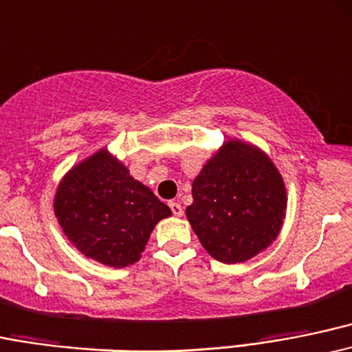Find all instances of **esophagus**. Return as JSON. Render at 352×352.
<instances>
[{
	"instance_id": "esophagus-1",
	"label": "esophagus",
	"mask_w": 352,
	"mask_h": 352,
	"mask_svg": "<svg viewBox=\"0 0 352 352\" xmlns=\"http://www.w3.org/2000/svg\"><path fill=\"white\" fill-rule=\"evenodd\" d=\"M169 208H171V212L175 216H183V208H181L179 203H175V201H171V203H169Z\"/></svg>"
}]
</instances>
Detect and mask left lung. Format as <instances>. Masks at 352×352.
Masks as SVG:
<instances>
[{
    "instance_id": "obj_1",
    "label": "left lung",
    "mask_w": 352,
    "mask_h": 352,
    "mask_svg": "<svg viewBox=\"0 0 352 352\" xmlns=\"http://www.w3.org/2000/svg\"><path fill=\"white\" fill-rule=\"evenodd\" d=\"M286 209L283 177L259 149L228 141L192 183L186 216L209 254L244 263L266 250Z\"/></svg>"
}]
</instances>
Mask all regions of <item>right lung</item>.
<instances>
[{
	"mask_svg": "<svg viewBox=\"0 0 352 352\" xmlns=\"http://www.w3.org/2000/svg\"><path fill=\"white\" fill-rule=\"evenodd\" d=\"M54 212L82 254L113 267L136 263L157 221L171 216V209L104 149L66 175Z\"/></svg>",
	"mask_w": 352,
	"mask_h": 352,
	"instance_id": "obj_1",
	"label": "right lung"
}]
</instances>
